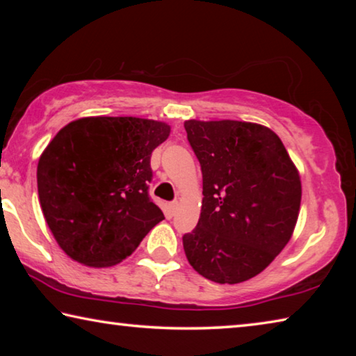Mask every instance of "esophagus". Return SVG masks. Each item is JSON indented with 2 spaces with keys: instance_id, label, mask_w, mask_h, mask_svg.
Returning a JSON list of instances; mask_svg holds the SVG:
<instances>
[{
  "instance_id": "34e87169",
  "label": "esophagus",
  "mask_w": 356,
  "mask_h": 356,
  "mask_svg": "<svg viewBox=\"0 0 356 356\" xmlns=\"http://www.w3.org/2000/svg\"><path fill=\"white\" fill-rule=\"evenodd\" d=\"M177 207H179V202L177 201H172L171 204H170V210L172 213H176V210H177Z\"/></svg>"
}]
</instances>
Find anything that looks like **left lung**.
Returning a JSON list of instances; mask_svg holds the SVG:
<instances>
[{"label": "left lung", "mask_w": 356, "mask_h": 356, "mask_svg": "<svg viewBox=\"0 0 356 356\" xmlns=\"http://www.w3.org/2000/svg\"><path fill=\"white\" fill-rule=\"evenodd\" d=\"M202 172V210L184 250L191 267L220 284L262 272L287 245L301 184L284 144L267 127L240 120H186Z\"/></svg>", "instance_id": "obj_1"}]
</instances>
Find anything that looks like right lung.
<instances>
[{
    "instance_id": "1",
    "label": "right lung",
    "mask_w": 356,
    "mask_h": 356,
    "mask_svg": "<svg viewBox=\"0 0 356 356\" xmlns=\"http://www.w3.org/2000/svg\"><path fill=\"white\" fill-rule=\"evenodd\" d=\"M170 125L140 118H83L40 155V207L58 245L89 267H110L165 220L150 200V155Z\"/></svg>"
}]
</instances>
